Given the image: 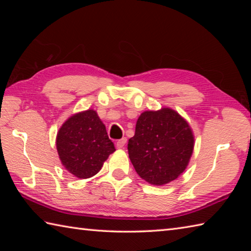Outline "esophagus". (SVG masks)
I'll return each instance as SVG.
<instances>
[{
  "mask_svg": "<svg viewBox=\"0 0 251 251\" xmlns=\"http://www.w3.org/2000/svg\"><path fill=\"white\" fill-rule=\"evenodd\" d=\"M126 141H127V139H126L125 137H124V138H122V139H120V140H117V142H116V147H117V149H123V148H124Z\"/></svg>",
  "mask_w": 251,
  "mask_h": 251,
  "instance_id": "obj_1",
  "label": "esophagus"
}]
</instances>
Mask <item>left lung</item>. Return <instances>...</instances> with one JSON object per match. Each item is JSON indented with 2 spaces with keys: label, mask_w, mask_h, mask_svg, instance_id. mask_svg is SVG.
Segmentation results:
<instances>
[{
  "label": "left lung",
  "mask_w": 251,
  "mask_h": 251,
  "mask_svg": "<svg viewBox=\"0 0 251 251\" xmlns=\"http://www.w3.org/2000/svg\"><path fill=\"white\" fill-rule=\"evenodd\" d=\"M193 148L191 127L169 108L141 113L127 147L137 174L153 185L177 179L188 166Z\"/></svg>",
  "instance_id": "obj_1"
}]
</instances>
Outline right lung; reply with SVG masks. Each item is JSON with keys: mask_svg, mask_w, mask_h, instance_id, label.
Segmentation results:
<instances>
[{"mask_svg": "<svg viewBox=\"0 0 251 251\" xmlns=\"http://www.w3.org/2000/svg\"><path fill=\"white\" fill-rule=\"evenodd\" d=\"M56 146L63 167L79 179L95 176L115 151L104 124L94 110L69 117L58 131Z\"/></svg>", "mask_w": 251, "mask_h": 251, "instance_id": "obj_1", "label": "right lung"}]
</instances>
